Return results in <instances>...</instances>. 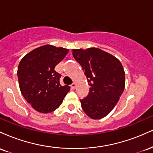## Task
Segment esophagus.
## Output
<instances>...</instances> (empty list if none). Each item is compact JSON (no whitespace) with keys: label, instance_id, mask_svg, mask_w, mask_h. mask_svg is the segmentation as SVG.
I'll list each match as a JSON object with an SVG mask.
<instances>
[{"label":"esophagus","instance_id":"esophagus-1","mask_svg":"<svg viewBox=\"0 0 153 153\" xmlns=\"http://www.w3.org/2000/svg\"><path fill=\"white\" fill-rule=\"evenodd\" d=\"M71 87L72 88H73V89H75V87H76V84H75V82H73V83L71 84Z\"/></svg>","mask_w":153,"mask_h":153}]
</instances>
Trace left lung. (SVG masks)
I'll return each mask as SVG.
<instances>
[{"mask_svg": "<svg viewBox=\"0 0 153 153\" xmlns=\"http://www.w3.org/2000/svg\"><path fill=\"white\" fill-rule=\"evenodd\" d=\"M73 55L85 71L91 88L80 100L82 110L93 119L105 117L119 101L125 87V73L117 57L101 49H73Z\"/></svg>", "mask_w": 153, "mask_h": 153, "instance_id": "1", "label": "left lung"}]
</instances>
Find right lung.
<instances>
[{"label":"right lung","mask_w":153,"mask_h":153,"mask_svg":"<svg viewBox=\"0 0 153 153\" xmlns=\"http://www.w3.org/2000/svg\"><path fill=\"white\" fill-rule=\"evenodd\" d=\"M68 49L46 45L26 54L19 62L17 75L23 96L32 108L43 114L57 109L70 91L59 83L61 75L54 68Z\"/></svg>","instance_id":"right-lung-1"}]
</instances>
